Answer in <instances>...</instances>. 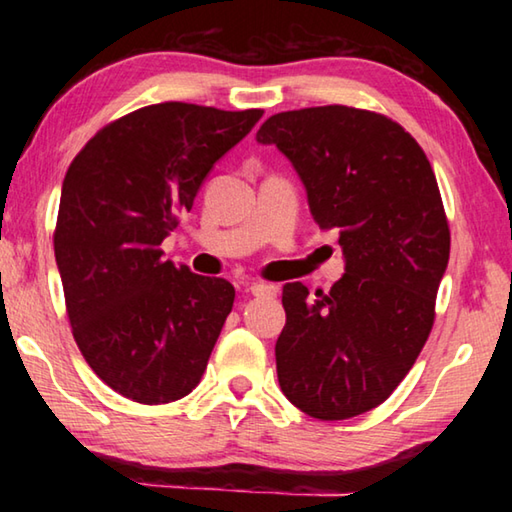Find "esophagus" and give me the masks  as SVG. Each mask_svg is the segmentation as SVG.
Segmentation results:
<instances>
[{
	"mask_svg": "<svg viewBox=\"0 0 512 512\" xmlns=\"http://www.w3.org/2000/svg\"><path fill=\"white\" fill-rule=\"evenodd\" d=\"M246 291L253 293V296H268V298L277 296L275 284H266V282H248Z\"/></svg>",
	"mask_w": 512,
	"mask_h": 512,
	"instance_id": "1",
	"label": "esophagus"
}]
</instances>
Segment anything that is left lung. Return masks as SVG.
Masks as SVG:
<instances>
[{"instance_id":"left-lung-1","label":"left lung","mask_w":512,"mask_h":512,"mask_svg":"<svg viewBox=\"0 0 512 512\" xmlns=\"http://www.w3.org/2000/svg\"><path fill=\"white\" fill-rule=\"evenodd\" d=\"M305 185L320 230L339 232L345 273L327 293L284 284L275 343L287 400L318 420L375 409L418 359L449 262L438 183L418 142L348 106L277 112L257 131Z\"/></svg>"}]
</instances>
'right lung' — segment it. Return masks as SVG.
<instances>
[{
  "label": "right lung",
  "mask_w": 512,
  "mask_h": 512,
  "mask_svg": "<svg viewBox=\"0 0 512 512\" xmlns=\"http://www.w3.org/2000/svg\"><path fill=\"white\" fill-rule=\"evenodd\" d=\"M262 115L158 103L101 128L69 164L54 235L67 316L90 368L128 400L176 402L203 377L235 287L160 244Z\"/></svg>",
  "instance_id": "add662e5"
}]
</instances>
